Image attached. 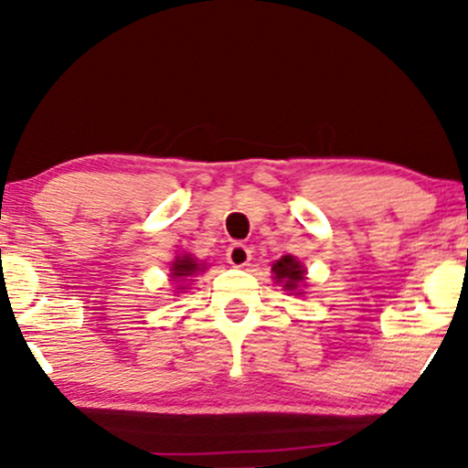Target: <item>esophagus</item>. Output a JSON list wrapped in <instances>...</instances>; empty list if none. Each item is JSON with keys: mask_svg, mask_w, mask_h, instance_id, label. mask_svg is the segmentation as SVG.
Wrapping results in <instances>:
<instances>
[{"mask_svg": "<svg viewBox=\"0 0 468 468\" xmlns=\"http://www.w3.org/2000/svg\"><path fill=\"white\" fill-rule=\"evenodd\" d=\"M250 249L246 244H239V241H235V244H230L229 246V250H227V261L230 266H235V268H241V266H246L250 261Z\"/></svg>", "mask_w": 468, "mask_h": 468, "instance_id": "esophagus-1", "label": "esophagus"}]
</instances>
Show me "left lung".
Returning a JSON list of instances; mask_svg holds the SVG:
<instances>
[{
	"label": "left lung",
	"instance_id": "1",
	"mask_svg": "<svg viewBox=\"0 0 468 468\" xmlns=\"http://www.w3.org/2000/svg\"><path fill=\"white\" fill-rule=\"evenodd\" d=\"M272 272H275L277 283H283V290H288V292H297L305 279V268L292 255H283L282 260H277L272 264Z\"/></svg>",
	"mask_w": 468,
	"mask_h": 468
}]
</instances>
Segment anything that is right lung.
Returning <instances> with one entry per match:
<instances>
[{
  "label": "right lung",
  "mask_w": 468,
  "mask_h": 468,
  "mask_svg": "<svg viewBox=\"0 0 468 468\" xmlns=\"http://www.w3.org/2000/svg\"><path fill=\"white\" fill-rule=\"evenodd\" d=\"M204 264L196 260V257L189 255V252H185V255L176 257L174 264H171V279L174 282H185L186 277H193L196 272H202L204 271ZM178 290H185V286H178Z\"/></svg>",
  "instance_id": "add662e5"
}]
</instances>
